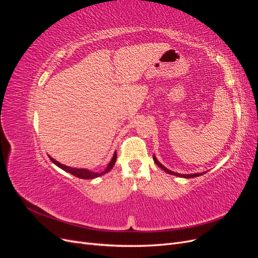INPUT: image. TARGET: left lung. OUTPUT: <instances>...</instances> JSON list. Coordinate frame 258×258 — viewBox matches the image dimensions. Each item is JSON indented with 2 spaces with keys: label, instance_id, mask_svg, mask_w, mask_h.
<instances>
[{
  "label": "left lung",
  "instance_id": "1",
  "mask_svg": "<svg viewBox=\"0 0 258 258\" xmlns=\"http://www.w3.org/2000/svg\"><path fill=\"white\" fill-rule=\"evenodd\" d=\"M154 161H155V163L156 165H157L158 167H160L162 170H165L167 173H169V174H173V175H176V176H181V177H185V178H189V177H196V176H199V175H202L204 173H196V174H179V173H176V172H172V171H170V170H168L166 167H163L161 163L157 160V158L155 157L154 156Z\"/></svg>",
  "mask_w": 258,
  "mask_h": 258
}]
</instances>
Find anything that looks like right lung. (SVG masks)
<instances>
[{"mask_svg":"<svg viewBox=\"0 0 258 258\" xmlns=\"http://www.w3.org/2000/svg\"><path fill=\"white\" fill-rule=\"evenodd\" d=\"M48 157H49V159L54 163V165L58 166V167H59V168H61L62 170L67 171V172L73 174L74 176H76V177H80V178H85V179H90V178H95V177H98V176L103 175L104 173H107L108 171H110V170L114 167V165H115L116 158H117V154H116V152H115V154H114V156H113V158H112L111 162L108 163V166L106 167L105 171H103L102 173L92 172V171H89V170H87V169H74V168H70V167H68V166L62 165V163L58 162L57 160H54L53 158H51V157H50V156H48Z\"/></svg>","mask_w":258,"mask_h":258,"instance_id":"right-lung-1","label":"right lung"}]
</instances>
